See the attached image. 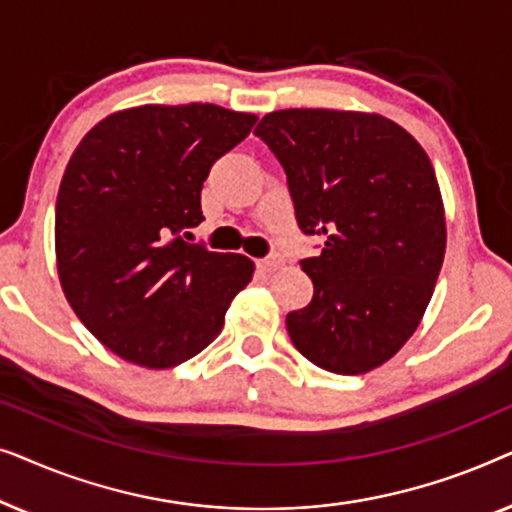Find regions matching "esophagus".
Segmentation results:
<instances>
[{"label":"esophagus","mask_w":512,"mask_h":512,"mask_svg":"<svg viewBox=\"0 0 512 512\" xmlns=\"http://www.w3.org/2000/svg\"><path fill=\"white\" fill-rule=\"evenodd\" d=\"M256 265H258V268H261V270H268V272H270V270H277V268H282V265H284V258L279 256V254H272V256L258 258Z\"/></svg>","instance_id":"esophagus-1"}]
</instances>
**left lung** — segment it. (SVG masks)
<instances>
[{
  "instance_id": "obj_1",
  "label": "left lung",
  "mask_w": 512,
  "mask_h": 512,
  "mask_svg": "<svg viewBox=\"0 0 512 512\" xmlns=\"http://www.w3.org/2000/svg\"><path fill=\"white\" fill-rule=\"evenodd\" d=\"M286 172L298 226L324 235L300 261L314 284L286 314L293 347L338 375L389 361L422 321L445 256L436 172L410 132L380 114L282 109L254 130Z\"/></svg>"
}]
</instances>
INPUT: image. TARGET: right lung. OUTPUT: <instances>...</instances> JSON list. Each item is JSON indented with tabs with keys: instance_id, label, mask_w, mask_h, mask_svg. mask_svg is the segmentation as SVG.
Returning <instances> with one entry per match:
<instances>
[{
	"instance_id": "right-lung-1",
	"label": "right lung",
	"mask_w": 512,
	"mask_h": 512,
	"mask_svg": "<svg viewBox=\"0 0 512 512\" xmlns=\"http://www.w3.org/2000/svg\"><path fill=\"white\" fill-rule=\"evenodd\" d=\"M258 118L216 104H144L102 118L69 158L55 202L67 303L121 359L174 368L221 333L254 277L242 254L188 244L200 191Z\"/></svg>"
}]
</instances>
